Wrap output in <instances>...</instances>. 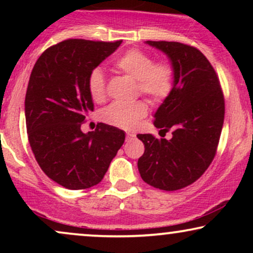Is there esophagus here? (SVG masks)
Masks as SVG:
<instances>
[{"mask_svg": "<svg viewBox=\"0 0 253 253\" xmlns=\"http://www.w3.org/2000/svg\"><path fill=\"white\" fill-rule=\"evenodd\" d=\"M135 136V134L134 133H127V136H126V139L127 140H129V139H133Z\"/></svg>", "mask_w": 253, "mask_h": 253, "instance_id": "1", "label": "esophagus"}]
</instances>
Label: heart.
Segmentation results:
<instances>
[{"label":"heart","instance_id":"1","mask_svg":"<svg viewBox=\"0 0 253 253\" xmlns=\"http://www.w3.org/2000/svg\"><path fill=\"white\" fill-rule=\"evenodd\" d=\"M114 68L138 84L141 94L158 103L171 94L175 84V72L169 63H155L153 58L140 50H129L121 54L114 62ZM88 86L91 97L97 102L106 97V76L100 68L94 69L89 75ZM147 113L144 102H114L102 112L107 124L130 129Z\"/></svg>","mask_w":253,"mask_h":253}]
</instances>
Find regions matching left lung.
<instances>
[{"label": "left lung", "instance_id": "left-lung-1", "mask_svg": "<svg viewBox=\"0 0 253 253\" xmlns=\"http://www.w3.org/2000/svg\"><path fill=\"white\" fill-rule=\"evenodd\" d=\"M168 57L175 72L171 94L155 113L159 132L172 138L138 134L145 145L138 159L141 178L162 190H177L200 178L215 156L225 102L213 66L197 48L176 42H145Z\"/></svg>", "mask_w": 253, "mask_h": 253}]
</instances>
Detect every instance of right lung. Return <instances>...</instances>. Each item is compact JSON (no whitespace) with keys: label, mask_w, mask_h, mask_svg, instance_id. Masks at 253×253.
Here are the masks:
<instances>
[{"label":"right lung","mask_w":253,"mask_h":253,"mask_svg":"<svg viewBox=\"0 0 253 253\" xmlns=\"http://www.w3.org/2000/svg\"><path fill=\"white\" fill-rule=\"evenodd\" d=\"M120 42L69 39L47 48L32 70L25 98L28 140L48 178L70 190L102 181L125 141V132L100 123L83 133L94 109L89 75L114 53Z\"/></svg>","instance_id":"obj_1"}]
</instances>
